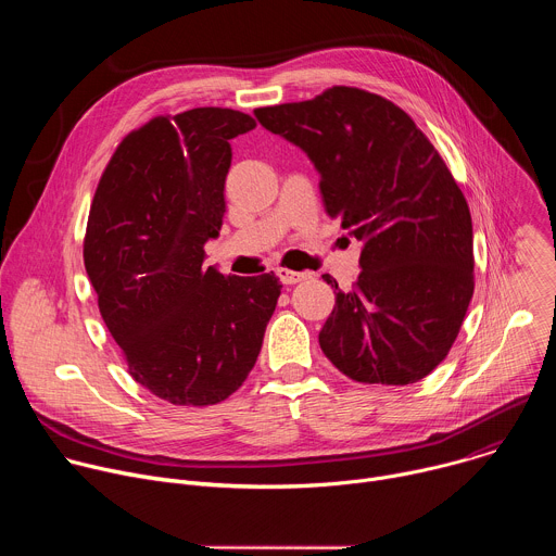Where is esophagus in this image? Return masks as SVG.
<instances>
[{
    "label": "esophagus",
    "instance_id": "34e87169",
    "mask_svg": "<svg viewBox=\"0 0 556 556\" xmlns=\"http://www.w3.org/2000/svg\"><path fill=\"white\" fill-rule=\"evenodd\" d=\"M277 277L281 279V283L292 286V283L309 279V273H299V270H290V268H277Z\"/></svg>",
    "mask_w": 556,
    "mask_h": 556
}]
</instances>
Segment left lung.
<instances>
[{"instance_id": "left-lung-1", "label": "left lung", "mask_w": 556, "mask_h": 556, "mask_svg": "<svg viewBox=\"0 0 556 556\" xmlns=\"http://www.w3.org/2000/svg\"><path fill=\"white\" fill-rule=\"evenodd\" d=\"M307 153L330 217L363 242L361 275L319 334L356 382L409 384L448 354L472 296V222L448 167L391 101L334 86L312 101L255 110Z\"/></svg>"}]
</instances>
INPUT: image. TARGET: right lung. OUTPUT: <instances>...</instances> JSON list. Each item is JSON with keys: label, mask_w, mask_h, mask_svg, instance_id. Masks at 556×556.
<instances>
[{"label": "right lung", "mask_w": 556, "mask_h": 556, "mask_svg": "<svg viewBox=\"0 0 556 556\" xmlns=\"http://www.w3.org/2000/svg\"><path fill=\"white\" fill-rule=\"evenodd\" d=\"M249 114L155 116L116 147L94 193L84 262L129 374L172 405L206 407L242 387L281 294L273 273L204 266L226 211L230 138Z\"/></svg>", "instance_id": "right-lung-1"}]
</instances>
